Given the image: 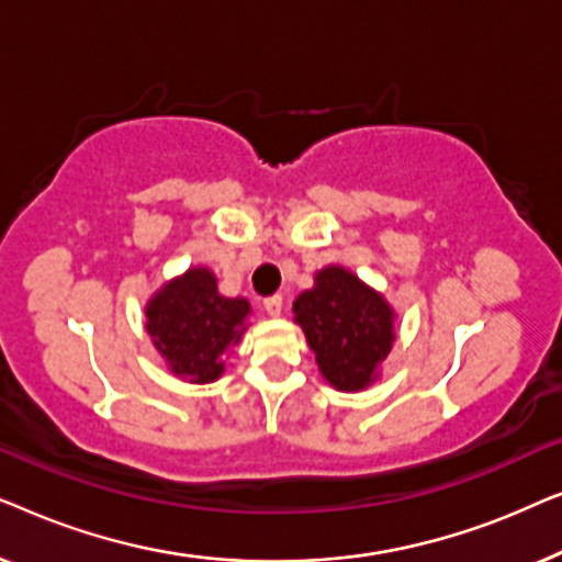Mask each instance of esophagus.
<instances>
[{
	"instance_id": "34e87169",
	"label": "esophagus",
	"mask_w": 562,
	"mask_h": 562,
	"mask_svg": "<svg viewBox=\"0 0 562 562\" xmlns=\"http://www.w3.org/2000/svg\"><path fill=\"white\" fill-rule=\"evenodd\" d=\"M263 310H266V314H271V317H279V314L283 312V296L281 294L266 296L263 299Z\"/></svg>"
}]
</instances>
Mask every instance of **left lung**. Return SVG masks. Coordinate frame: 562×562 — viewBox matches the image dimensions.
Returning <instances> with one entry per match:
<instances>
[{"mask_svg": "<svg viewBox=\"0 0 562 562\" xmlns=\"http://www.w3.org/2000/svg\"><path fill=\"white\" fill-rule=\"evenodd\" d=\"M296 322L325 379L340 391L366 389L394 345L389 304L345 268H325L294 302Z\"/></svg>", "mask_w": 562, "mask_h": 562, "instance_id": "8db88e82", "label": "left lung"}]
</instances>
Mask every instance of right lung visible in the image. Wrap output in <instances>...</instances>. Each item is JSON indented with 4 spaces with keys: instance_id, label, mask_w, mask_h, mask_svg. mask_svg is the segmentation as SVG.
<instances>
[{
    "instance_id": "add662e5",
    "label": "right lung",
    "mask_w": 562,
    "mask_h": 562,
    "mask_svg": "<svg viewBox=\"0 0 562 562\" xmlns=\"http://www.w3.org/2000/svg\"><path fill=\"white\" fill-rule=\"evenodd\" d=\"M248 312L245 299L220 296L206 268H191L153 296L145 327L176 375L206 383L225 368L222 352L240 342Z\"/></svg>"
}]
</instances>
